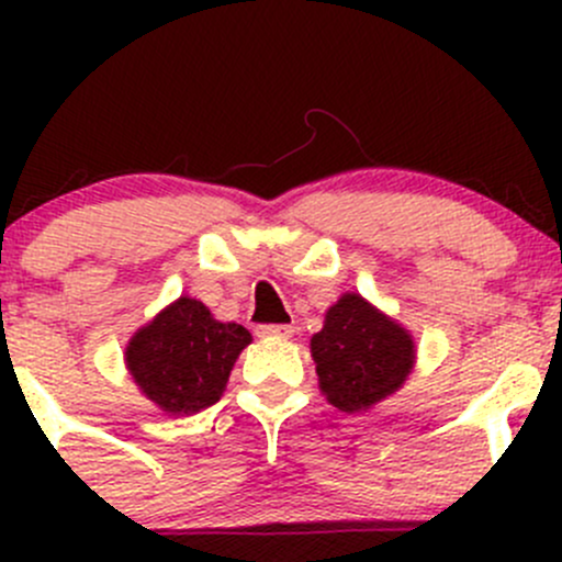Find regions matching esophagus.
I'll list each match as a JSON object with an SVG mask.
<instances>
[{
  "instance_id": "obj_1",
  "label": "esophagus",
  "mask_w": 562,
  "mask_h": 562,
  "mask_svg": "<svg viewBox=\"0 0 562 562\" xmlns=\"http://www.w3.org/2000/svg\"><path fill=\"white\" fill-rule=\"evenodd\" d=\"M255 331H258V337H291L293 326H288V323H266V326H258Z\"/></svg>"
}]
</instances>
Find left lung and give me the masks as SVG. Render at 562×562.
Returning a JSON list of instances; mask_svg holds the SVG:
<instances>
[{
  "mask_svg": "<svg viewBox=\"0 0 562 562\" xmlns=\"http://www.w3.org/2000/svg\"><path fill=\"white\" fill-rule=\"evenodd\" d=\"M321 391L345 413L367 411L394 394L413 367V339L359 293H345L313 337Z\"/></svg>",
  "mask_w": 562,
  "mask_h": 562,
  "instance_id": "left-lung-1",
  "label": "left lung"
}]
</instances>
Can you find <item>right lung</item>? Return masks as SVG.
Here are the masks:
<instances>
[{
    "label": "right lung",
    "mask_w": 562,
    "mask_h": 562,
    "mask_svg": "<svg viewBox=\"0 0 562 562\" xmlns=\"http://www.w3.org/2000/svg\"><path fill=\"white\" fill-rule=\"evenodd\" d=\"M239 323H220L195 299L181 296L127 345V370L168 413H198L223 396L234 361L249 345Z\"/></svg>",
    "instance_id": "obj_1"
}]
</instances>
